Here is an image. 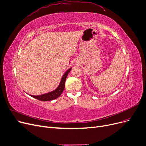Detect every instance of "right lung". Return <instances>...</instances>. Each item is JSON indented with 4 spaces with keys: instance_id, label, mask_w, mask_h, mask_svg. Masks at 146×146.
<instances>
[{
    "instance_id": "add662e5",
    "label": "right lung",
    "mask_w": 146,
    "mask_h": 146,
    "mask_svg": "<svg viewBox=\"0 0 146 146\" xmlns=\"http://www.w3.org/2000/svg\"><path fill=\"white\" fill-rule=\"evenodd\" d=\"M71 70H72V68H69L68 70H67L66 72V73L63 74L62 78H61V82L59 84L58 86L54 90L51 91L50 92H48L47 94L35 96V95H31L29 94L28 95L41 101H52V100H54V99H57L61 95V94L63 92V91L64 90V89L65 87V82L67 78V76Z\"/></svg>"
}]
</instances>
